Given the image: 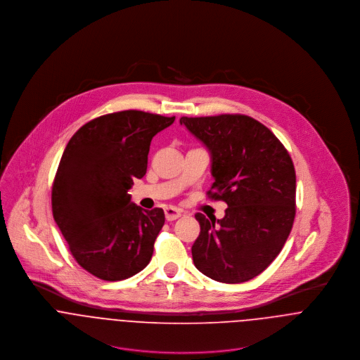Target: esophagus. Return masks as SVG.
Instances as JSON below:
<instances>
[{"instance_id":"34e87169","label":"esophagus","mask_w":360,"mask_h":360,"mask_svg":"<svg viewBox=\"0 0 360 360\" xmlns=\"http://www.w3.org/2000/svg\"><path fill=\"white\" fill-rule=\"evenodd\" d=\"M165 216H166V219L169 221H172V220H176V219H179L181 216V210L174 207V206H166L165 207Z\"/></svg>"}]
</instances>
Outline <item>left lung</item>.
I'll return each mask as SVG.
<instances>
[{"instance_id": "left-lung-1", "label": "left lung", "mask_w": 360, "mask_h": 360, "mask_svg": "<svg viewBox=\"0 0 360 360\" xmlns=\"http://www.w3.org/2000/svg\"><path fill=\"white\" fill-rule=\"evenodd\" d=\"M210 154L209 197L227 204L223 219L197 213L191 252L212 280L236 284L260 274L283 250L295 217L291 156L260 122L245 115L180 119Z\"/></svg>"}]
</instances>
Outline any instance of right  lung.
Instances as JSON below:
<instances>
[{
	"label": "right lung",
	"mask_w": 360,
	"mask_h": 360,
	"mask_svg": "<svg viewBox=\"0 0 360 360\" xmlns=\"http://www.w3.org/2000/svg\"><path fill=\"white\" fill-rule=\"evenodd\" d=\"M174 122L143 110L103 115L69 140L52 184V214L76 262L105 281L141 271L154 254L163 209L131 202L155 134Z\"/></svg>",
	"instance_id": "right-lung-1"
}]
</instances>
